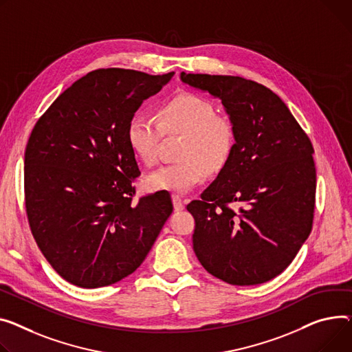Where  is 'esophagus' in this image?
<instances>
[{
	"label": "esophagus",
	"mask_w": 352,
	"mask_h": 352,
	"mask_svg": "<svg viewBox=\"0 0 352 352\" xmlns=\"http://www.w3.org/2000/svg\"><path fill=\"white\" fill-rule=\"evenodd\" d=\"M173 204H174V208L175 210H182L184 206H185V199H182L179 195H173Z\"/></svg>",
	"instance_id": "obj_1"
}]
</instances>
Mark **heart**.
<instances>
[{"label":"heart","instance_id":"heart-1","mask_svg":"<svg viewBox=\"0 0 352 352\" xmlns=\"http://www.w3.org/2000/svg\"><path fill=\"white\" fill-rule=\"evenodd\" d=\"M166 137L181 135L178 157L146 178L151 191L188 192L208 177L222 171L236 147V127L215 104L197 93L184 91L167 99L157 116L135 113L127 124V143L137 160L147 167L158 161Z\"/></svg>","mask_w":352,"mask_h":352}]
</instances>
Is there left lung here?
<instances>
[{
    "instance_id": "obj_1",
    "label": "left lung",
    "mask_w": 352,
    "mask_h": 352,
    "mask_svg": "<svg viewBox=\"0 0 352 352\" xmlns=\"http://www.w3.org/2000/svg\"><path fill=\"white\" fill-rule=\"evenodd\" d=\"M181 79L221 99L236 127L228 166L186 205L195 219L194 252L208 273L229 285L269 282L313 228V144L285 102L261 83L185 72Z\"/></svg>"
}]
</instances>
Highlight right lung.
<instances>
[{
	"label": "right lung",
	"mask_w": 352,
	"mask_h": 352,
	"mask_svg": "<svg viewBox=\"0 0 352 352\" xmlns=\"http://www.w3.org/2000/svg\"><path fill=\"white\" fill-rule=\"evenodd\" d=\"M174 72H89L48 107L25 148L23 190L32 235L66 282L96 289L143 263L173 212L168 194L137 199L127 124Z\"/></svg>",
	"instance_id": "right-lung-1"
}]
</instances>
